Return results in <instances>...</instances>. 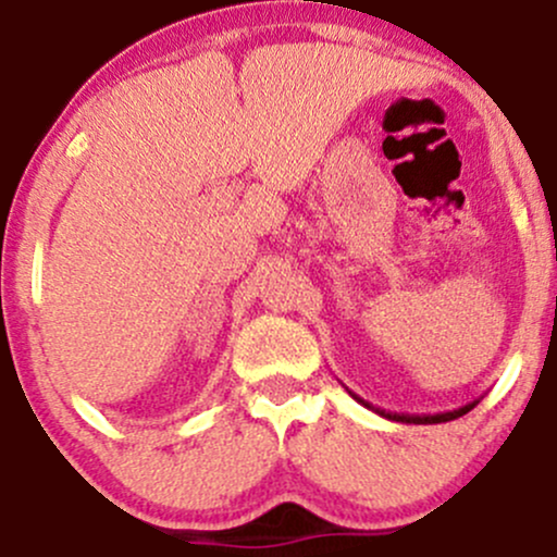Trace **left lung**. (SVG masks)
<instances>
[{
    "label": "left lung",
    "mask_w": 557,
    "mask_h": 557,
    "mask_svg": "<svg viewBox=\"0 0 557 557\" xmlns=\"http://www.w3.org/2000/svg\"><path fill=\"white\" fill-rule=\"evenodd\" d=\"M348 389V387H345ZM350 393V389H348ZM354 395L356 400L361 403V406H367V408H372L374 413H380V417H385V419H389V421H400V424H443V421H453V419H458V417H463V413H469L471 408L476 406L479 400H471V403H466V406H461V408H453V411H443V413H395V411H385V408H376V406H372V403L369 400H363V398H359V395L356 393H350Z\"/></svg>",
    "instance_id": "obj_1"
}]
</instances>
